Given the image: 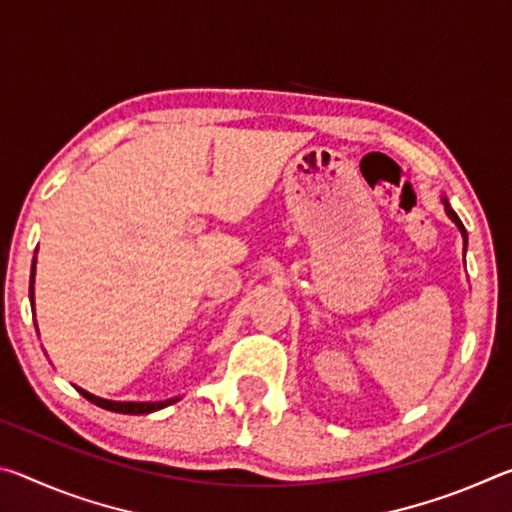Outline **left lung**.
I'll return each instance as SVG.
<instances>
[{
	"label": "left lung",
	"instance_id": "8db88e82",
	"mask_svg": "<svg viewBox=\"0 0 512 512\" xmlns=\"http://www.w3.org/2000/svg\"><path fill=\"white\" fill-rule=\"evenodd\" d=\"M443 205H445V212H447V216H449V219H452L454 223H456V228L458 230H461V237H463V244L467 246V232H465V225L461 223V219H458V214L452 210V205H449V201H447V198L443 196Z\"/></svg>",
	"mask_w": 512,
	"mask_h": 512
}]
</instances>
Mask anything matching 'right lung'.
Here are the masks:
<instances>
[{
	"label": "right lung",
	"instance_id": "right-lung-1",
	"mask_svg": "<svg viewBox=\"0 0 512 512\" xmlns=\"http://www.w3.org/2000/svg\"><path fill=\"white\" fill-rule=\"evenodd\" d=\"M36 253H38V248H36ZM33 282H36V257H33V264H31V282H29L31 309H36L33 307ZM36 329H38V325H36ZM76 391H79L85 400H90L92 404L101 406V409L115 411V413H128V415H144V413L160 411V409H164V406H169V404L180 400V397H171V400H162V402H117V400H106V397L92 395L88 391H83V388H79V386H76Z\"/></svg>",
	"mask_w": 512,
	"mask_h": 512
}]
</instances>
